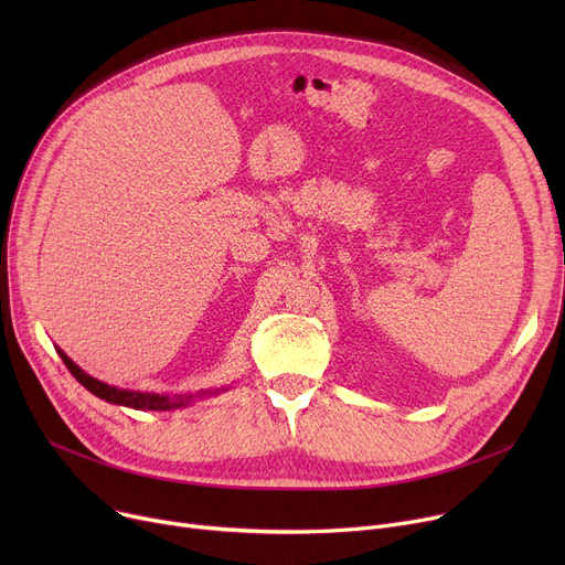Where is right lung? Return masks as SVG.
Wrapping results in <instances>:
<instances>
[{
    "mask_svg": "<svg viewBox=\"0 0 565 565\" xmlns=\"http://www.w3.org/2000/svg\"><path fill=\"white\" fill-rule=\"evenodd\" d=\"M58 358L64 360L66 369L75 375V380L82 384V387H86L88 392H92L94 396L111 403V405H124V407H132V409H158V412H164V409H178V407H188L192 405L196 398H205V396H217L220 392H226L228 387H222V390H207V392H196V394H153V392H132V390H118L114 387V384H107V382H100L96 377H92L88 373H84L68 354L56 348Z\"/></svg>",
    "mask_w": 565,
    "mask_h": 565,
    "instance_id": "right-lung-1",
    "label": "right lung"
}]
</instances>
